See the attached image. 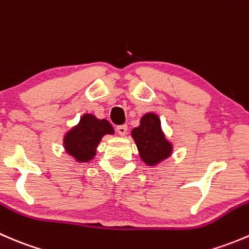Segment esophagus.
<instances>
[{
  "label": "esophagus",
  "mask_w": 249,
  "mask_h": 249,
  "mask_svg": "<svg viewBox=\"0 0 249 249\" xmlns=\"http://www.w3.org/2000/svg\"><path fill=\"white\" fill-rule=\"evenodd\" d=\"M117 132L120 136H125L127 134V126L126 125H119V126H117Z\"/></svg>",
  "instance_id": "esophagus-1"
}]
</instances>
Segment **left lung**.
<instances>
[{"label": "left lung", "instance_id": "1", "mask_svg": "<svg viewBox=\"0 0 249 249\" xmlns=\"http://www.w3.org/2000/svg\"><path fill=\"white\" fill-rule=\"evenodd\" d=\"M141 158L149 166L166 159L171 154L172 147L161 132V124L154 113H148L141 119V125L132 130Z\"/></svg>", "mask_w": 249, "mask_h": 249}]
</instances>
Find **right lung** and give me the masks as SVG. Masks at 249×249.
I'll use <instances>...</instances> for the list:
<instances>
[{
    "mask_svg": "<svg viewBox=\"0 0 249 249\" xmlns=\"http://www.w3.org/2000/svg\"><path fill=\"white\" fill-rule=\"evenodd\" d=\"M107 134H113L112 125L107 120L84 114L79 124L65 137V148L78 161H88L96 154L97 144Z\"/></svg>",
    "mask_w": 249,
    "mask_h": 249,
    "instance_id": "right-lung-1",
    "label": "right lung"
}]
</instances>
